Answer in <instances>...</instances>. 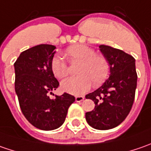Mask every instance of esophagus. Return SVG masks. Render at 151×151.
<instances>
[{
  "label": "esophagus",
  "instance_id": "obj_1",
  "mask_svg": "<svg viewBox=\"0 0 151 151\" xmlns=\"http://www.w3.org/2000/svg\"><path fill=\"white\" fill-rule=\"evenodd\" d=\"M85 99V96H76V101H77V102H81V101H82Z\"/></svg>",
  "mask_w": 151,
  "mask_h": 151
}]
</instances>
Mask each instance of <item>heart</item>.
<instances>
[{
  "label": "heart",
  "instance_id": "obj_1",
  "mask_svg": "<svg viewBox=\"0 0 151 151\" xmlns=\"http://www.w3.org/2000/svg\"><path fill=\"white\" fill-rule=\"evenodd\" d=\"M65 55L70 60L79 61L78 76H73L61 82V88L73 95H82L90 89L91 82L94 86L101 84L107 78L109 72V65L107 59L89 47L77 44L65 50ZM51 70L55 77L61 79L69 74V66L66 61L60 55H55L51 60Z\"/></svg>",
  "mask_w": 151,
  "mask_h": 151
}]
</instances>
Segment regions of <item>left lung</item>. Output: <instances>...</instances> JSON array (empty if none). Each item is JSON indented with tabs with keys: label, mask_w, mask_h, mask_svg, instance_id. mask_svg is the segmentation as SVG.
<instances>
[{
	"label": "left lung",
	"mask_w": 151,
	"mask_h": 151,
	"mask_svg": "<svg viewBox=\"0 0 151 151\" xmlns=\"http://www.w3.org/2000/svg\"><path fill=\"white\" fill-rule=\"evenodd\" d=\"M100 51L110 66L109 78L98 89L86 96L95 103V108L86 113L91 127L111 129L129 115L134 101L137 86L135 60L123 50L101 44Z\"/></svg>",
	"instance_id": "1"
}]
</instances>
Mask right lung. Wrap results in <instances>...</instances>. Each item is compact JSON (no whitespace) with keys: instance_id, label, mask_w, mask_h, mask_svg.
<instances>
[{"instance_id":"right-lung-1","label":"right lung","mask_w":151,"mask_h":151,"mask_svg":"<svg viewBox=\"0 0 151 151\" xmlns=\"http://www.w3.org/2000/svg\"><path fill=\"white\" fill-rule=\"evenodd\" d=\"M56 47L39 44L21 53L14 64L15 91L27 120L42 130H53L64 124L75 96L65 92L50 99L59 86L51 70Z\"/></svg>"}]
</instances>
